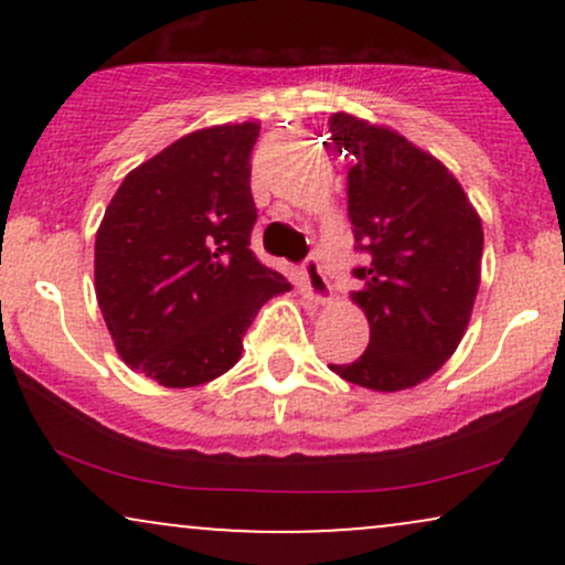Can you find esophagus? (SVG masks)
I'll return each instance as SVG.
<instances>
[{
  "mask_svg": "<svg viewBox=\"0 0 565 565\" xmlns=\"http://www.w3.org/2000/svg\"><path fill=\"white\" fill-rule=\"evenodd\" d=\"M300 284H302L305 295H308L310 300H316V302H327L329 295H332L327 276H323V270H321V263L316 260V257H305V260H302Z\"/></svg>",
  "mask_w": 565,
  "mask_h": 565,
  "instance_id": "esophagus-1",
  "label": "esophagus"
}]
</instances>
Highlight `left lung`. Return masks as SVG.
Returning <instances> with one entry per match:
<instances>
[{"label": "left lung", "instance_id": "1", "mask_svg": "<svg viewBox=\"0 0 565 565\" xmlns=\"http://www.w3.org/2000/svg\"><path fill=\"white\" fill-rule=\"evenodd\" d=\"M348 170V217L366 265L353 300L369 319V345L334 374L369 391H406L457 350L481 284L483 228L457 178L387 127L334 114Z\"/></svg>", "mask_w": 565, "mask_h": 565}]
</instances>
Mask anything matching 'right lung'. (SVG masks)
Segmentation results:
<instances>
[{
	"mask_svg": "<svg viewBox=\"0 0 565 565\" xmlns=\"http://www.w3.org/2000/svg\"><path fill=\"white\" fill-rule=\"evenodd\" d=\"M260 127L199 129L132 170L95 236V295L125 364L193 387L242 359L265 300L291 284L249 249Z\"/></svg>",
	"mask_w": 565,
	"mask_h": 565,
	"instance_id": "1",
	"label": "right lung"
}]
</instances>
